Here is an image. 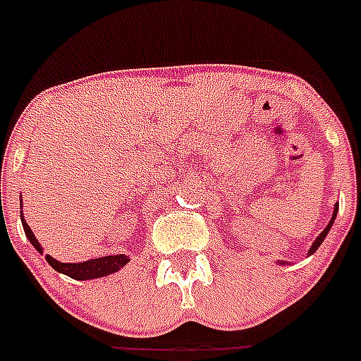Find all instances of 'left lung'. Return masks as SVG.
<instances>
[{
	"label": "left lung",
	"mask_w": 361,
	"mask_h": 361,
	"mask_svg": "<svg viewBox=\"0 0 361 361\" xmlns=\"http://www.w3.org/2000/svg\"><path fill=\"white\" fill-rule=\"evenodd\" d=\"M337 212H339V204H336V206H334V214H331V219H330V223H328V225H326V228L322 232H320L319 236H317V240L313 241V245L309 247V251H307V257H311V255H313L314 251H317V249H319L320 245H322V241L326 240V236H328V232L331 231V226H334V221H336V217H337ZM277 264H286V262H277Z\"/></svg>",
	"instance_id": "8db88e82"
}]
</instances>
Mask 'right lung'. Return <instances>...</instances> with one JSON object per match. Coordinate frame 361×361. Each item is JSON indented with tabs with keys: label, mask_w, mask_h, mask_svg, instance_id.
I'll list each match as a JSON object with an SVG mask.
<instances>
[{
	"label": "right lung",
	"mask_w": 361,
	"mask_h": 361,
	"mask_svg": "<svg viewBox=\"0 0 361 361\" xmlns=\"http://www.w3.org/2000/svg\"><path fill=\"white\" fill-rule=\"evenodd\" d=\"M20 217H22V225H24V232L25 236H27V240H30V243L42 255L41 243H39V240L35 238V234L31 232L30 225L25 223L24 215H20ZM129 260L130 258L127 257V255H109V257L90 258L86 262H59V260H56L54 257L47 255V262L50 264L56 271L69 275L71 279L76 281L101 279V277H106V275L110 274H116V271H120Z\"/></svg>",
	"instance_id": "add662e5"
}]
</instances>
